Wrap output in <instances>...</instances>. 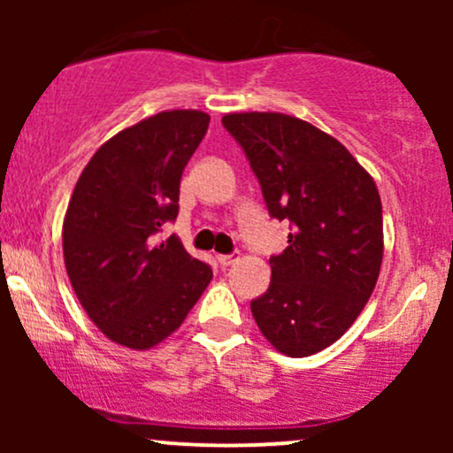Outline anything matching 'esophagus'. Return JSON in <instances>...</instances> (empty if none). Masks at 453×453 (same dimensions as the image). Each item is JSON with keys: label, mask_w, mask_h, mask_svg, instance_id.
Listing matches in <instances>:
<instances>
[{"label": "esophagus", "mask_w": 453, "mask_h": 453, "mask_svg": "<svg viewBox=\"0 0 453 453\" xmlns=\"http://www.w3.org/2000/svg\"><path fill=\"white\" fill-rule=\"evenodd\" d=\"M238 259H241V253H232V256H217V262H219L223 268L232 266V264H236Z\"/></svg>", "instance_id": "obj_1"}]
</instances>
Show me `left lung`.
<instances>
[{
    "instance_id": "obj_1",
    "label": "left lung",
    "mask_w": 453,
    "mask_h": 453,
    "mask_svg": "<svg viewBox=\"0 0 453 453\" xmlns=\"http://www.w3.org/2000/svg\"><path fill=\"white\" fill-rule=\"evenodd\" d=\"M270 217L292 223L270 257V288L251 313L274 349L306 357L349 330L383 262L381 197L372 176L336 138L283 112H230Z\"/></svg>"
}]
</instances>
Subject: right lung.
<instances>
[{"label":"right lung","mask_w":453,"mask_h":453,"mask_svg":"<svg viewBox=\"0 0 453 453\" xmlns=\"http://www.w3.org/2000/svg\"><path fill=\"white\" fill-rule=\"evenodd\" d=\"M202 111H164L96 150L64 217V262L78 303L104 336L134 351L180 327L212 270L179 238L155 241L179 215L180 176L209 129Z\"/></svg>","instance_id":"obj_1"}]
</instances>
